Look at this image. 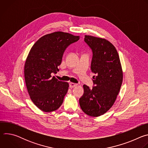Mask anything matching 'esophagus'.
Here are the masks:
<instances>
[{"label":"esophagus","instance_id":"obj_1","mask_svg":"<svg viewBox=\"0 0 148 148\" xmlns=\"http://www.w3.org/2000/svg\"><path fill=\"white\" fill-rule=\"evenodd\" d=\"M76 86H77V84H75V83H73V82H70V88H74Z\"/></svg>","mask_w":148,"mask_h":148}]
</instances>
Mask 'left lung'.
I'll use <instances>...</instances> for the list:
<instances>
[{"label": "left lung", "mask_w": 148, "mask_h": 148, "mask_svg": "<svg viewBox=\"0 0 148 148\" xmlns=\"http://www.w3.org/2000/svg\"><path fill=\"white\" fill-rule=\"evenodd\" d=\"M93 52L91 70L94 87L84 85L79 105L87 115L97 117L106 113L114 105L123 81V71L114 46L105 38L86 35L84 38Z\"/></svg>", "instance_id": "8db88e82"}]
</instances>
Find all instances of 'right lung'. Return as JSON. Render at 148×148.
<instances>
[{
  "label": "right lung",
  "mask_w": 148,
  "mask_h": 148,
  "mask_svg": "<svg viewBox=\"0 0 148 148\" xmlns=\"http://www.w3.org/2000/svg\"><path fill=\"white\" fill-rule=\"evenodd\" d=\"M79 39V36L55 32L40 37L31 48L25 64V79L30 99L40 110L53 112L62 103L69 84L52 77L51 73L59 71L64 50Z\"/></svg>",
  "instance_id": "add662e5"
}]
</instances>
